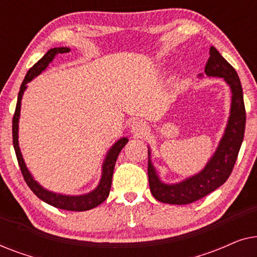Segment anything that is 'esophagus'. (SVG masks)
I'll use <instances>...</instances> for the list:
<instances>
[{
  "label": "esophagus",
  "instance_id": "esophagus-1",
  "mask_svg": "<svg viewBox=\"0 0 257 257\" xmlns=\"http://www.w3.org/2000/svg\"><path fill=\"white\" fill-rule=\"evenodd\" d=\"M131 131L135 136H144L147 132V126L144 121L137 120L131 125Z\"/></svg>",
  "mask_w": 257,
  "mask_h": 257
}]
</instances>
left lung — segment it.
<instances>
[{
  "label": "left lung",
  "instance_id": "obj_1",
  "mask_svg": "<svg viewBox=\"0 0 257 257\" xmlns=\"http://www.w3.org/2000/svg\"><path fill=\"white\" fill-rule=\"evenodd\" d=\"M210 57L205 72L207 76L221 77L231 90V107L228 125L220 145L206 167L194 177L175 185L160 181L152 163L149 160V182L152 195L158 201L170 205H187L200 200L223 185L233 172L240 152L245 128V108L243 92L236 71L214 47H210ZM150 154V152H149Z\"/></svg>",
  "mask_w": 257,
  "mask_h": 257
}]
</instances>
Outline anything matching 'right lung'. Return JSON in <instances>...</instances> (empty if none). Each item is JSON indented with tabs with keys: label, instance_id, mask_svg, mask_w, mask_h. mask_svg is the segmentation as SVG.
I'll return each mask as SVG.
<instances>
[{
	"label": "right lung",
	"instance_id": "1",
	"mask_svg": "<svg viewBox=\"0 0 257 257\" xmlns=\"http://www.w3.org/2000/svg\"><path fill=\"white\" fill-rule=\"evenodd\" d=\"M69 48H54L50 49L36 64H34L33 68L29 69V71L27 72L26 77H24L22 85L20 87L19 97H17V104L15 108V113L13 117V144L14 149H15L16 158L19 161L21 172L26 180L27 185L29 186V188L34 192V194L43 200L44 202L49 203V205L56 207L59 209H65V210H72V212H84V210L92 209L94 207L99 206L101 202H104L106 198L110 194L111 184H112V175H113L114 170V164L117 161L118 154L120 153L126 144H127V138H121L111 147V150L108 151L105 158L104 164H103V174H101V179L98 187L92 191L89 194L85 195H78V196H70V195H62V194H56V193L49 192L47 189H44L41 185L37 184V181L34 180V178L31 177V174L28 171V168L24 164V160L21 154L20 147H19V118H20V110H21V99H22L24 90L27 89V83H29L34 77L45 70V68L49 65L54 57L57 54H64V52H69Z\"/></svg>",
	"mask_w": 257,
	"mask_h": 257
}]
</instances>
